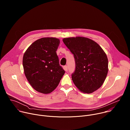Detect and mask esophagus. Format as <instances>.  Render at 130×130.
<instances>
[{
	"label": "esophagus",
	"instance_id": "1",
	"mask_svg": "<svg viewBox=\"0 0 130 130\" xmlns=\"http://www.w3.org/2000/svg\"><path fill=\"white\" fill-rule=\"evenodd\" d=\"M64 69L65 70V71H68V67H67V66L65 65L64 66Z\"/></svg>",
	"mask_w": 130,
	"mask_h": 130
}]
</instances>
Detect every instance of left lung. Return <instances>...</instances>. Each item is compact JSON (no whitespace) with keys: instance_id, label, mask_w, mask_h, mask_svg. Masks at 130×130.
Returning a JSON list of instances; mask_svg holds the SVG:
<instances>
[{"instance_id":"1","label":"left lung","mask_w":130,"mask_h":130,"mask_svg":"<svg viewBox=\"0 0 130 130\" xmlns=\"http://www.w3.org/2000/svg\"><path fill=\"white\" fill-rule=\"evenodd\" d=\"M63 41L75 58L76 68L71 78L84 93L90 94L99 88L108 72V59L101 47L84 37L64 38Z\"/></svg>"}]
</instances>
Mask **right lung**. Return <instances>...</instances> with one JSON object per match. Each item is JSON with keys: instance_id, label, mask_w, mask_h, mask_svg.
<instances>
[{"instance_id": "add662e5", "label": "right lung", "mask_w": 130, "mask_h": 130, "mask_svg": "<svg viewBox=\"0 0 130 130\" xmlns=\"http://www.w3.org/2000/svg\"><path fill=\"white\" fill-rule=\"evenodd\" d=\"M60 42L54 38H41L33 43L24 53L23 65L26 78L41 93L53 91L65 73L56 52Z\"/></svg>"}]
</instances>
